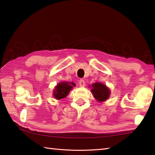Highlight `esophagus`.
I'll use <instances>...</instances> for the list:
<instances>
[{
    "mask_svg": "<svg viewBox=\"0 0 155 155\" xmlns=\"http://www.w3.org/2000/svg\"><path fill=\"white\" fill-rule=\"evenodd\" d=\"M79 84L81 87H84L85 86V81L84 80H80L79 81Z\"/></svg>",
    "mask_w": 155,
    "mask_h": 155,
    "instance_id": "esophagus-1",
    "label": "esophagus"
}]
</instances>
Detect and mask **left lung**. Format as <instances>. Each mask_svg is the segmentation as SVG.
Wrapping results in <instances>:
<instances>
[{
	"label": "left lung",
	"mask_w": 155,
	"mask_h": 155,
	"mask_svg": "<svg viewBox=\"0 0 155 155\" xmlns=\"http://www.w3.org/2000/svg\"><path fill=\"white\" fill-rule=\"evenodd\" d=\"M92 87L91 92L98 102H104L108 98L110 90L105 85L102 83H95L92 84Z\"/></svg>",
	"instance_id": "1"
}]
</instances>
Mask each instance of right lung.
I'll use <instances>...</instances> for the list:
<instances>
[{
  "instance_id": "add662e5",
  "label": "right lung",
  "mask_w": 155,
  "mask_h": 155,
  "mask_svg": "<svg viewBox=\"0 0 155 155\" xmlns=\"http://www.w3.org/2000/svg\"><path fill=\"white\" fill-rule=\"evenodd\" d=\"M73 86H75L74 83H67V82H61L59 84L55 87V90L53 91V95L56 99L60 100L68 96L69 91Z\"/></svg>"
}]
</instances>
